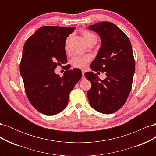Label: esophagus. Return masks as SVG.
Instances as JSON below:
<instances>
[{"label": "esophagus", "instance_id": "obj_1", "mask_svg": "<svg viewBox=\"0 0 156 156\" xmlns=\"http://www.w3.org/2000/svg\"><path fill=\"white\" fill-rule=\"evenodd\" d=\"M82 79H85V77H84V72L82 71Z\"/></svg>", "mask_w": 156, "mask_h": 156}]
</instances>
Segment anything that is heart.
<instances>
[{"label": "heart", "mask_w": 156, "mask_h": 156, "mask_svg": "<svg viewBox=\"0 0 156 156\" xmlns=\"http://www.w3.org/2000/svg\"><path fill=\"white\" fill-rule=\"evenodd\" d=\"M81 32L87 44L90 43V42H96V43H97L98 37L95 34H93V33L86 30H81ZM68 40H66V41L65 42L64 48L66 50H67L68 48ZM90 60L91 56L90 55H76L73 56L72 60H71V64H72V65L74 68L84 69L86 68L87 64Z\"/></svg>", "instance_id": "obj_1"}]
</instances>
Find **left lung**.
Listing matches in <instances>:
<instances>
[{
	"mask_svg": "<svg viewBox=\"0 0 156 156\" xmlns=\"http://www.w3.org/2000/svg\"><path fill=\"white\" fill-rule=\"evenodd\" d=\"M88 29L96 32L101 40L90 68L94 72H105L107 77L101 80L93 72L84 73L92 84L87 97L94 109L111 114L124 105L132 88L135 62L131 44L125 33L111 22L98 23Z\"/></svg>",
	"mask_w": 156,
	"mask_h": 156,
	"instance_id": "obj_1",
	"label": "left lung"
}]
</instances>
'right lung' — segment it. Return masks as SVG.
<instances>
[{
  "mask_svg": "<svg viewBox=\"0 0 156 156\" xmlns=\"http://www.w3.org/2000/svg\"><path fill=\"white\" fill-rule=\"evenodd\" d=\"M75 27L44 26L25 41L20 73L27 96L37 111L48 116L66 107L69 95L81 78L80 69L68 70L62 77L55 74L57 65L68 62L64 45Z\"/></svg>",
  "mask_w": 156,
  "mask_h": 156,
  "instance_id": "add662e5",
  "label": "right lung"
}]
</instances>
